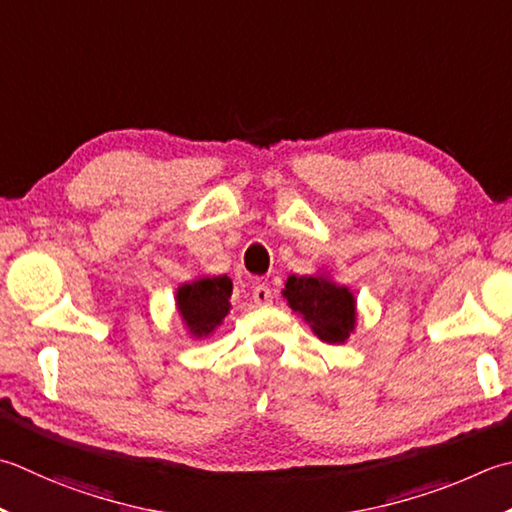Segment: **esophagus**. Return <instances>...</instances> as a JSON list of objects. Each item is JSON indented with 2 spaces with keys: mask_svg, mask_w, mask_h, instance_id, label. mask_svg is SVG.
<instances>
[{
  "mask_svg": "<svg viewBox=\"0 0 512 512\" xmlns=\"http://www.w3.org/2000/svg\"><path fill=\"white\" fill-rule=\"evenodd\" d=\"M253 302H255L257 306H270V304H273V290H270V288L264 286V284L255 286V288H253Z\"/></svg>",
  "mask_w": 512,
  "mask_h": 512,
  "instance_id": "34e87169",
  "label": "esophagus"
}]
</instances>
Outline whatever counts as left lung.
Instances as JSON below:
<instances>
[{
	"mask_svg": "<svg viewBox=\"0 0 512 512\" xmlns=\"http://www.w3.org/2000/svg\"><path fill=\"white\" fill-rule=\"evenodd\" d=\"M284 297L295 313H302L313 333L326 344H344L355 328V297L346 286L326 277L290 275Z\"/></svg>",
	"mask_w": 512,
	"mask_h": 512,
	"instance_id": "8db88e82",
	"label": "left lung"
}]
</instances>
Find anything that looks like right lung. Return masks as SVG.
Listing matches in <instances>:
<instances>
[{
	"label": "right lung",
	"instance_id": "1",
	"mask_svg": "<svg viewBox=\"0 0 512 512\" xmlns=\"http://www.w3.org/2000/svg\"><path fill=\"white\" fill-rule=\"evenodd\" d=\"M230 293H233V284L226 275L202 277L197 282L179 286L177 308L190 333L197 337L213 333L228 315Z\"/></svg>",
	"mask_w": 512,
	"mask_h": 512
}]
</instances>
